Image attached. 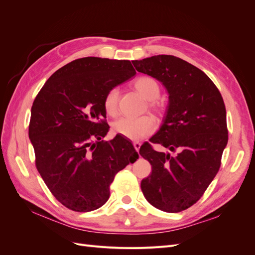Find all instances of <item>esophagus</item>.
Masks as SVG:
<instances>
[{
    "label": "esophagus",
    "mask_w": 255,
    "mask_h": 255,
    "mask_svg": "<svg viewBox=\"0 0 255 255\" xmlns=\"http://www.w3.org/2000/svg\"><path fill=\"white\" fill-rule=\"evenodd\" d=\"M133 145H134V148H135V150L137 151V152H139V149H140V145H141V143L140 142H134L133 143Z\"/></svg>",
    "instance_id": "esophagus-1"
}]
</instances>
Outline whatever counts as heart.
Listing matches in <instances>:
<instances>
[{
  "instance_id": "obj_1",
  "label": "heart",
  "mask_w": 255,
  "mask_h": 255,
  "mask_svg": "<svg viewBox=\"0 0 255 255\" xmlns=\"http://www.w3.org/2000/svg\"><path fill=\"white\" fill-rule=\"evenodd\" d=\"M133 86L145 100H148V102H146L148 110L156 118L159 119L163 117L166 112L165 105L157 101V98L161 91L159 82L150 75H142L133 82ZM118 102L119 89L112 88L107 91L104 97L103 107L105 113L111 117L117 116ZM154 128H155V122L150 116H141V117L135 119L121 118L116 121L113 126L115 134L121 135L128 139L135 141L151 135L154 132Z\"/></svg>"
}]
</instances>
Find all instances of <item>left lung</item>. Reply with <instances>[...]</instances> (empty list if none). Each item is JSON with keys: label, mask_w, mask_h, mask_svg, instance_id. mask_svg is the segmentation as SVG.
Here are the masks:
<instances>
[{"label": "left lung", "mask_w": 255, "mask_h": 255, "mask_svg": "<svg viewBox=\"0 0 255 255\" xmlns=\"http://www.w3.org/2000/svg\"><path fill=\"white\" fill-rule=\"evenodd\" d=\"M132 63L168 90L164 123L150 141L176 153L170 156L149 142L141 145L139 154L152 166L141 190L160 211H185L199 201L219 171L229 139L225 102L203 71L179 57L157 55Z\"/></svg>", "instance_id": "left-lung-1"}]
</instances>
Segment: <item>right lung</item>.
<instances>
[{"label":"right lung","mask_w":255,"mask_h":255,"mask_svg":"<svg viewBox=\"0 0 255 255\" xmlns=\"http://www.w3.org/2000/svg\"><path fill=\"white\" fill-rule=\"evenodd\" d=\"M135 74L129 60L79 58L54 72L34 100L28 136L35 165L69 210L83 213L104 205L115 175L138 158L122 136L103 140L110 128L104 97Z\"/></svg>","instance_id":"add662e5"}]
</instances>
